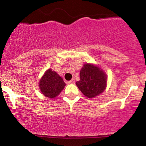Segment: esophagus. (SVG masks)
I'll return each mask as SVG.
<instances>
[{
  "label": "esophagus",
  "mask_w": 146,
  "mask_h": 146,
  "mask_svg": "<svg viewBox=\"0 0 146 146\" xmlns=\"http://www.w3.org/2000/svg\"><path fill=\"white\" fill-rule=\"evenodd\" d=\"M68 84H73V83H75V79H72V80H70V81L68 82Z\"/></svg>",
  "instance_id": "1"
}]
</instances>
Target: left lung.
<instances>
[{
	"label": "left lung",
	"instance_id": "1",
	"mask_svg": "<svg viewBox=\"0 0 146 146\" xmlns=\"http://www.w3.org/2000/svg\"><path fill=\"white\" fill-rule=\"evenodd\" d=\"M107 74L99 66L92 64H85L80 72V80L76 85L88 98H94L102 93L106 89Z\"/></svg>",
	"mask_w": 146,
	"mask_h": 146
}]
</instances>
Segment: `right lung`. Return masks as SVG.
I'll return each mask as SVG.
<instances>
[{
    "label": "right lung",
    "mask_w": 146,
    "mask_h": 146,
    "mask_svg": "<svg viewBox=\"0 0 146 146\" xmlns=\"http://www.w3.org/2000/svg\"><path fill=\"white\" fill-rule=\"evenodd\" d=\"M66 86L62 78L51 69H48L44 73L39 82L41 92L48 98H54L58 96Z\"/></svg>",
    "instance_id": "add662e5"
}]
</instances>
